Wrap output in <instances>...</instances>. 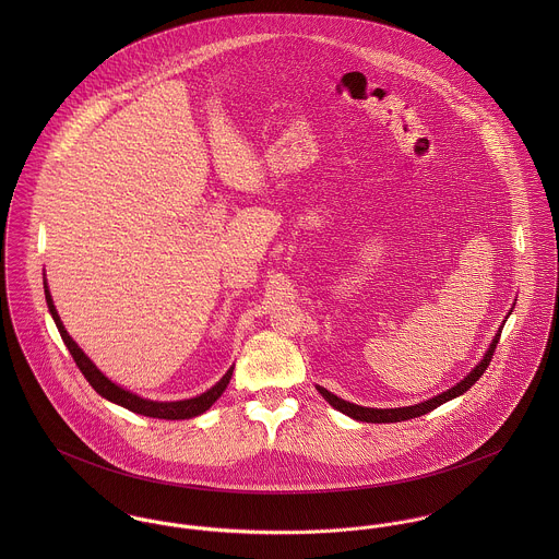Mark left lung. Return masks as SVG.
<instances>
[{"label": "left lung", "instance_id": "left-lung-1", "mask_svg": "<svg viewBox=\"0 0 559 559\" xmlns=\"http://www.w3.org/2000/svg\"><path fill=\"white\" fill-rule=\"evenodd\" d=\"M499 337H501V326H499V333L492 337V344H490V348L486 350V355H484V359L479 361L478 366L461 381V383H456L452 390H448V392H443V394H439V396H435V399L426 400V402H419V404H415V406H400V408H368V406H359V404H353V402H346V400L337 399V396H333L331 392H326L324 388H319L320 394H322V399L326 400L333 408H337V411H342L344 415H348V417H353V419H359V421H372V424H392V421H404V419H413V417H419V415H426V413H430L432 408H437V406H441L443 402H448V400L456 399V396H461V394H465L476 381H478L479 377L486 372V368L490 366V359H492V353H495V348H497V342H499Z\"/></svg>", "mask_w": 559, "mask_h": 559}]
</instances>
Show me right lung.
I'll return each mask as SVG.
<instances>
[{
    "instance_id": "right-lung-1",
    "label": "right lung",
    "mask_w": 559,
    "mask_h": 559,
    "mask_svg": "<svg viewBox=\"0 0 559 559\" xmlns=\"http://www.w3.org/2000/svg\"><path fill=\"white\" fill-rule=\"evenodd\" d=\"M45 299H47V306H49L51 317L56 320V326H58V331H60V335H62L67 348L71 350V355H73V359H75L81 374L85 377V381H87V383L94 388V392L100 394L103 399L111 400V402H116V404H120V406H124V408H129V411H133V413H140V415H146V417H159V419H189V417H195V415H200V413H204V411H209V408L213 406V402L226 392V388H228V383H230V379H233V368H230V370L224 374V379H222L215 388H211V390L204 392L202 396H195V399L191 400L153 402V400L140 399V396H135V394H131V392L118 388L116 383H111L107 377H103V372L83 355V350L73 342V337L67 333L62 320L58 317L56 306H53V299H51L47 286H45Z\"/></svg>"
}]
</instances>
